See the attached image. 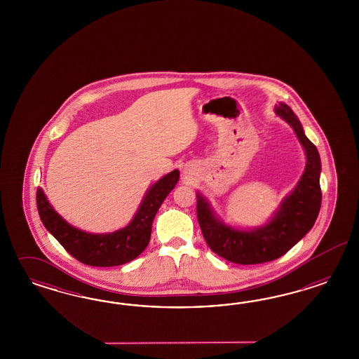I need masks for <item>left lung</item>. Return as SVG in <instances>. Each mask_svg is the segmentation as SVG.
<instances>
[{"instance_id":"1","label":"left lung","mask_w":359,"mask_h":359,"mask_svg":"<svg viewBox=\"0 0 359 359\" xmlns=\"http://www.w3.org/2000/svg\"><path fill=\"white\" fill-rule=\"evenodd\" d=\"M275 113L292 126L306 155L304 174L261 228L241 230L218 219L207 198L197 194V219L210 250L237 264H258L278 259L315 225L321 208V161L315 144L305 137L303 126L287 104L279 102Z\"/></svg>"}]
</instances>
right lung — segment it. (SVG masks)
<instances>
[{
  "label": "right lung",
  "mask_w": 359,
  "mask_h": 359,
  "mask_svg": "<svg viewBox=\"0 0 359 359\" xmlns=\"http://www.w3.org/2000/svg\"><path fill=\"white\" fill-rule=\"evenodd\" d=\"M179 175L174 170L154 183L130 224L108 234H90L69 225L50 205L41 188L36 191L38 213L44 228L77 261L95 267L120 266L135 259L149 245L154 217L179 182Z\"/></svg>",
  "instance_id": "right-lung-1"
}]
</instances>
